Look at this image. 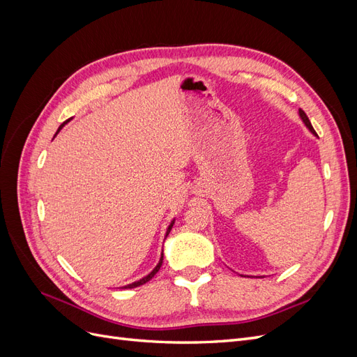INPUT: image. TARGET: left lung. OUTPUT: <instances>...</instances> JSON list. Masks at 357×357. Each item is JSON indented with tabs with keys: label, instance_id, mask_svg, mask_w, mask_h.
<instances>
[{
	"label": "left lung",
	"instance_id": "8db88e82",
	"mask_svg": "<svg viewBox=\"0 0 357 357\" xmlns=\"http://www.w3.org/2000/svg\"><path fill=\"white\" fill-rule=\"evenodd\" d=\"M299 116H301V119H302V122L305 123V126L310 129V131L312 132V134H316V131H314V128H312V125H311V122H310V119L307 117V114H305V112L304 110H301L299 109Z\"/></svg>",
	"mask_w": 357,
	"mask_h": 357
}]
</instances>
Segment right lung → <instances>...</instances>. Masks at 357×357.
<instances>
[{
	"instance_id": "right-lung-1",
	"label": "right lung",
	"mask_w": 357,
	"mask_h": 357,
	"mask_svg": "<svg viewBox=\"0 0 357 357\" xmlns=\"http://www.w3.org/2000/svg\"><path fill=\"white\" fill-rule=\"evenodd\" d=\"M67 123V122H66ZM66 123H62L61 126H59V129L63 126V125H66ZM59 129H58V131H59ZM58 134V132H56ZM172 225H174V220H172L171 223H169V226H168V229H167V235L165 236H168V234H169V231H171V228H172ZM162 261H164V255H160V259H159V264L155 266V269H153V271L152 273H150L149 275H146L144 278H142V280H138V282H135V283H132V284H128V286H125V289H134V287H138V286H142V284H144V283H147L149 282V280H152L153 277H155V274L159 271V269H160V265H162Z\"/></svg>"
}]
</instances>
